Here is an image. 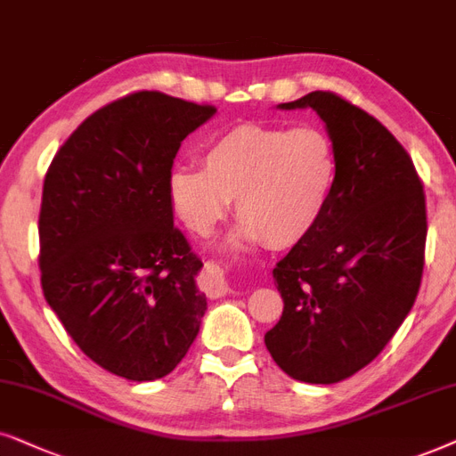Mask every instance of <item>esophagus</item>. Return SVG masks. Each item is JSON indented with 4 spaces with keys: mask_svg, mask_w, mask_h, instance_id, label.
I'll return each mask as SVG.
<instances>
[{
    "mask_svg": "<svg viewBox=\"0 0 456 456\" xmlns=\"http://www.w3.org/2000/svg\"><path fill=\"white\" fill-rule=\"evenodd\" d=\"M204 289L210 298H221L229 291L227 279H224V271L221 266L208 263L206 265V273H204Z\"/></svg>",
    "mask_w": 456,
    "mask_h": 456,
    "instance_id": "1",
    "label": "esophagus"
}]
</instances>
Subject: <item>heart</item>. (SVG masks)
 <instances>
[{"label": "heart", "instance_id": "obj_1", "mask_svg": "<svg viewBox=\"0 0 456 456\" xmlns=\"http://www.w3.org/2000/svg\"><path fill=\"white\" fill-rule=\"evenodd\" d=\"M338 179L336 143L321 126L241 125L206 143L204 168L175 167L167 198L191 233L210 235L235 200L229 246L291 248L323 221Z\"/></svg>", "mask_w": 456, "mask_h": 456}]
</instances>
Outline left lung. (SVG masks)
<instances>
[{"label":"left lung","mask_w":456,"mask_h":456,"mask_svg":"<svg viewBox=\"0 0 456 456\" xmlns=\"http://www.w3.org/2000/svg\"><path fill=\"white\" fill-rule=\"evenodd\" d=\"M277 108L319 114L339 179L319 227L273 269L283 313L265 344L289 378L336 384L369 365L415 305L426 196L411 156L371 114L331 91Z\"/></svg>","instance_id":"1"}]
</instances>
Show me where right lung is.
<instances>
[{"instance_id": "1", "label": "right lung", "mask_w": 456, "mask_h": 456, "mask_svg": "<svg viewBox=\"0 0 456 456\" xmlns=\"http://www.w3.org/2000/svg\"><path fill=\"white\" fill-rule=\"evenodd\" d=\"M215 114L131 94L85 118L45 175L44 296L78 348L118 378H165L200 331L202 260L173 227L167 177L181 142Z\"/></svg>"}]
</instances>
